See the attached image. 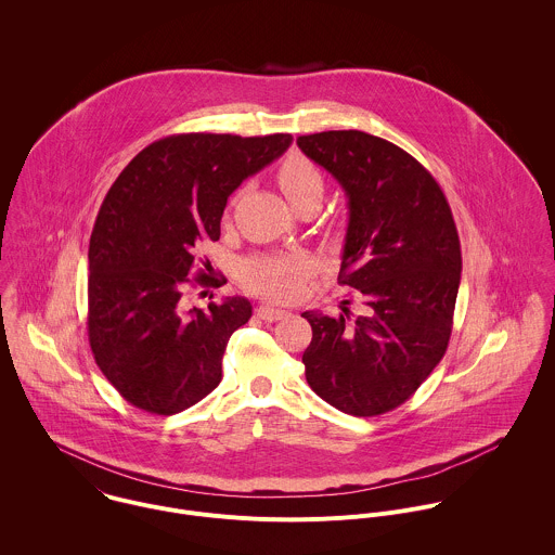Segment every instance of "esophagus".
Here are the masks:
<instances>
[{"instance_id": "1", "label": "esophagus", "mask_w": 555, "mask_h": 555, "mask_svg": "<svg viewBox=\"0 0 555 555\" xmlns=\"http://www.w3.org/2000/svg\"><path fill=\"white\" fill-rule=\"evenodd\" d=\"M256 317L267 320V322H275V320H282L286 318L284 310H275V308H269V306H258L256 308Z\"/></svg>"}]
</instances>
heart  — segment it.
Segmentation results:
<instances>
[{"label":"heart","mask_w":555,"mask_h":555,"mask_svg":"<svg viewBox=\"0 0 555 555\" xmlns=\"http://www.w3.org/2000/svg\"><path fill=\"white\" fill-rule=\"evenodd\" d=\"M278 181L295 207L320 203L324 177L312 159L288 156L278 168ZM237 201L233 196L231 205ZM312 271V260L304 254H258L241 264L243 286L271 301H291Z\"/></svg>","instance_id":"heart-1"}]
</instances>
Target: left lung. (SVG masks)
Returning <instances> with one entry per match:
<instances>
[{
  "mask_svg": "<svg viewBox=\"0 0 555 555\" xmlns=\"http://www.w3.org/2000/svg\"><path fill=\"white\" fill-rule=\"evenodd\" d=\"M297 145L348 196L337 282L365 304L363 317L301 314L312 324L306 378L333 408L378 416L414 396L447 352L462 280L457 227L431 172L393 143L328 130Z\"/></svg>",
  "mask_w": 555,
  "mask_h": 555,
  "instance_id": "1",
  "label": "left lung"
}]
</instances>
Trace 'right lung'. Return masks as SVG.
Wrapping results in <instances>:
<instances>
[{
  "label": "right lung",
  "instance_id": "1",
  "mask_svg": "<svg viewBox=\"0 0 555 555\" xmlns=\"http://www.w3.org/2000/svg\"><path fill=\"white\" fill-rule=\"evenodd\" d=\"M291 143V134L164 137L106 192L89 238L87 333L100 372L128 403L166 416L220 385L227 344L251 306L233 297L185 312L181 297L190 278L222 286L198 247L220 238L241 181Z\"/></svg>",
  "mask_w": 555,
  "mask_h": 555
}]
</instances>
